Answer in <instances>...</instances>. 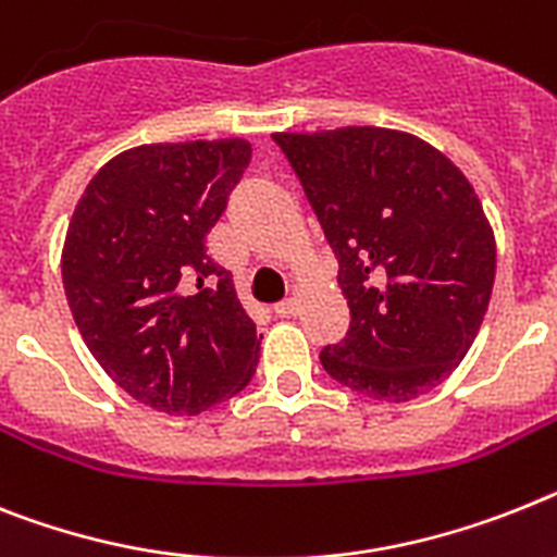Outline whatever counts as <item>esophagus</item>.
<instances>
[{
	"label": "esophagus",
	"instance_id": "obj_1",
	"mask_svg": "<svg viewBox=\"0 0 557 557\" xmlns=\"http://www.w3.org/2000/svg\"><path fill=\"white\" fill-rule=\"evenodd\" d=\"M297 300H294V297H288V300H283V302H277V306H274V314L277 317H283V320H288V317H294L297 314Z\"/></svg>",
	"mask_w": 557,
	"mask_h": 557
}]
</instances>
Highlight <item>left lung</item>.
I'll return each mask as SVG.
<instances>
[{
    "label": "left lung",
    "instance_id": "1",
    "mask_svg": "<svg viewBox=\"0 0 557 557\" xmlns=\"http://www.w3.org/2000/svg\"><path fill=\"white\" fill-rule=\"evenodd\" d=\"M339 263L350 308L322 368L380 401L447 380L473 345L495 280V237L470 181L422 138L382 127L277 133Z\"/></svg>",
    "mask_w": 557,
    "mask_h": 557
}]
</instances>
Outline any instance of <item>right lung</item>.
<instances>
[{"label": "right lung", "mask_w": 557, "mask_h": 557, "mask_svg": "<svg viewBox=\"0 0 557 557\" xmlns=\"http://www.w3.org/2000/svg\"><path fill=\"white\" fill-rule=\"evenodd\" d=\"M249 161L240 138L127 149L96 172L70 221L73 320L107 376L161 413H203L255 376V320L207 251Z\"/></svg>", "instance_id": "1"}]
</instances>
